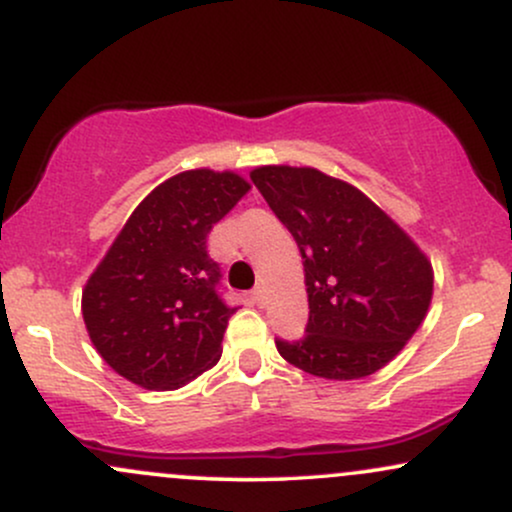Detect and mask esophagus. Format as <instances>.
<instances>
[{
  "label": "esophagus",
  "mask_w": 512,
  "mask_h": 512,
  "mask_svg": "<svg viewBox=\"0 0 512 512\" xmlns=\"http://www.w3.org/2000/svg\"><path fill=\"white\" fill-rule=\"evenodd\" d=\"M264 298H267V291H264L262 286H257V289L252 291V301H255L257 305H264Z\"/></svg>",
  "instance_id": "obj_1"
}]
</instances>
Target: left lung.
I'll list each match as a JSON object with an SVG mask.
<instances>
[{"label":"left lung","mask_w":512,"mask_h":512,"mask_svg":"<svg viewBox=\"0 0 512 512\" xmlns=\"http://www.w3.org/2000/svg\"><path fill=\"white\" fill-rule=\"evenodd\" d=\"M250 178L303 257L308 325L298 342L276 339L279 354L327 380L387 366L428 313V257L349 182L291 166L255 168Z\"/></svg>","instance_id":"8db88e82"}]
</instances>
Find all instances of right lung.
I'll list each match as a JSON object with an SVG mask.
<instances>
[{
    "mask_svg": "<svg viewBox=\"0 0 512 512\" xmlns=\"http://www.w3.org/2000/svg\"><path fill=\"white\" fill-rule=\"evenodd\" d=\"M250 190L240 175L185 170L132 211L81 293L103 361L144 390H178L214 368L228 317L207 236Z\"/></svg>",
    "mask_w": 512,
    "mask_h": 512,
    "instance_id": "1",
    "label": "right lung"
}]
</instances>
